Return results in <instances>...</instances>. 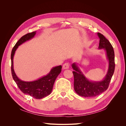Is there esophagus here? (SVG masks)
<instances>
[{
	"mask_svg": "<svg viewBox=\"0 0 126 126\" xmlns=\"http://www.w3.org/2000/svg\"><path fill=\"white\" fill-rule=\"evenodd\" d=\"M69 66H70L69 63H65L63 64V69H69Z\"/></svg>",
	"mask_w": 126,
	"mask_h": 126,
	"instance_id": "1",
	"label": "esophagus"
}]
</instances>
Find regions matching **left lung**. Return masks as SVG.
<instances>
[{
	"instance_id": "left-lung-1",
	"label": "left lung",
	"mask_w": 126,
	"mask_h": 126,
	"mask_svg": "<svg viewBox=\"0 0 126 126\" xmlns=\"http://www.w3.org/2000/svg\"><path fill=\"white\" fill-rule=\"evenodd\" d=\"M99 38V49H104L108 60V69L105 78L100 81H92L88 79L80 69L78 63H74L71 67L74 76V89L78 95L85 97H95L108 89L115 70V54L113 47L105 36L97 33Z\"/></svg>"
}]
</instances>
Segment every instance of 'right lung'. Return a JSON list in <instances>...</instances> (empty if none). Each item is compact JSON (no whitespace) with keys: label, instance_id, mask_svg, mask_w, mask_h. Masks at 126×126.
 I'll return each mask as SVG.
<instances>
[{"label":"right lung","instance_id":"right-lung-1","mask_svg":"<svg viewBox=\"0 0 126 126\" xmlns=\"http://www.w3.org/2000/svg\"><path fill=\"white\" fill-rule=\"evenodd\" d=\"M36 32L28 33L22 36L15 45L11 54V74L15 82L19 88L25 94L30 95L34 98L40 99L50 94L52 90L53 86L57 77L62 71V66H57L52 67L49 73L36 80L25 81L19 78L14 69V57L16 50L20 45L32 39Z\"/></svg>","mask_w":126,"mask_h":126}]
</instances>
